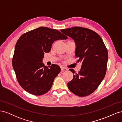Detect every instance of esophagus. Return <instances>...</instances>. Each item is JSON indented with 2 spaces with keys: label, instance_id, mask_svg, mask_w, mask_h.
Returning a JSON list of instances; mask_svg holds the SVG:
<instances>
[{
  "label": "esophagus",
  "instance_id": "obj_1",
  "mask_svg": "<svg viewBox=\"0 0 122 122\" xmlns=\"http://www.w3.org/2000/svg\"><path fill=\"white\" fill-rule=\"evenodd\" d=\"M61 71H67V70H68V69L67 68H66L65 67H61Z\"/></svg>",
  "mask_w": 122,
  "mask_h": 122
}]
</instances>
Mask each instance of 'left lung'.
<instances>
[{
    "label": "left lung",
    "instance_id": "1",
    "mask_svg": "<svg viewBox=\"0 0 122 122\" xmlns=\"http://www.w3.org/2000/svg\"><path fill=\"white\" fill-rule=\"evenodd\" d=\"M74 40L75 55L82 62L81 69L74 74L73 79L68 83L72 93L79 97L92 94L104 79L107 69L108 55L105 44L97 33L90 29L73 27L61 30Z\"/></svg>",
    "mask_w": 122,
    "mask_h": 122
}]
</instances>
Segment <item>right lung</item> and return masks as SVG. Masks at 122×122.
Wrapping results in <instances>:
<instances>
[{
  "label": "right lung",
  "mask_w": 122,
  "mask_h": 122,
  "mask_svg": "<svg viewBox=\"0 0 122 122\" xmlns=\"http://www.w3.org/2000/svg\"><path fill=\"white\" fill-rule=\"evenodd\" d=\"M67 36L56 29L40 27L28 31L18 39L15 48L12 65L20 86L36 96L47 93L61 72L57 65L45 66L44 52H49L55 41L66 40Z\"/></svg>",
  "instance_id": "add662e5"
}]
</instances>
